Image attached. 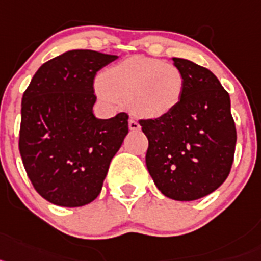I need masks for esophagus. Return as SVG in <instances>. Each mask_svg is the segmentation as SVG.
<instances>
[{"label":"esophagus","mask_w":261,"mask_h":261,"mask_svg":"<svg viewBox=\"0 0 261 261\" xmlns=\"http://www.w3.org/2000/svg\"><path fill=\"white\" fill-rule=\"evenodd\" d=\"M128 127H130V130H133V131H138V130H140V124H139V122L135 121V119H133V118H131L130 121H128Z\"/></svg>","instance_id":"1"}]
</instances>
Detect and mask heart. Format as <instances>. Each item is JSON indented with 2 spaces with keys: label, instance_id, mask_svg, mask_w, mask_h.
Masks as SVG:
<instances>
[{
  "label": "heart",
  "instance_id": "heart-1",
  "mask_svg": "<svg viewBox=\"0 0 261 261\" xmlns=\"http://www.w3.org/2000/svg\"><path fill=\"white\" fill-rule=\"evenodd\" d=\"M184 74L172 63L131 56L99 76V96L127 103L134 115L156 119L176 109L184 94Z\"/></svg>",
  "mask_w": 261,
  "mask_h": 261
}]
</instances>
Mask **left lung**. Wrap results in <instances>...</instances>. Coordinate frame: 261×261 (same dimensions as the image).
Segmentation results:
<instances>
[{"mask_svg": "<svg viewBox=\"0 0 261 261\" xmlns=\"http://www.w3.org/2000/svg\"><path fill=\"white\" fill-rule=\"evenodd\" d=\"M184 74L180 103L169 114L140 119L148 139L146 164L158 189L176 201H194L218 189L234 162L237 128L230 96L207 68L173 58Z\"/></svg>", "mask_w": 261, "mask_h": 261, "instance_id": "8db88e82", "label": "left lung"}]
</instances>
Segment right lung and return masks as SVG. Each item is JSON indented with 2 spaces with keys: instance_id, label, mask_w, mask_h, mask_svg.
Instances as JSON below:
<instances>
[{
  "instance_id": "add662e5",
  "label": "right lung",
  "mask_w": 261,
  "mask_h": 261,
  "mask_svg": "<svg viewBox=\"0 0 261 261\" xmlns=\"http://www.w3.org/2000/svg\"><path fill=\"white\" fill-rule=\"evenodd\" d=\"M118 56L72 49L36 71L22 97L19 152L35 190L64 207L90 203L128 133V115L93 114L97 72Z\"/></svg>"
}]
</instances>
